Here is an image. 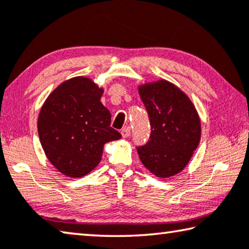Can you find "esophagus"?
Returning <instances> with one entry per match:
<instances>
[{"label":"esophagus","mask_w":249,"mask_h":249,"mask_svg":"<svg viewBox=\"0 0 249 249\" xmlns=\"http://www.w3.org/2000/svg\"><path fill=\"white\" fill-rule=\"evenodd\" d=\"M122 136L124 137V139H126V137L129 136V134H131V127L129 126H125V127L122 128Z\"/></svg>","instance_id":"obj_1"}]
</instances>
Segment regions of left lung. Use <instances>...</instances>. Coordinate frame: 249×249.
Segmentation results:
<instances>
[{
    "mask_svg": "<svg viewBox=\"0 0 249 249\" xmlns=\"http://www.w3.org/2000/svg\"><path fill=\"white\" fill-rule=\"evenodd\" d=\"M148 113L151 135L137 146L144 166L159 177L179 173L191 160L200 140V121L195 106L181 90L167 81L140 88Z\"/></svg>",
    "mask_w": 249,
    "mask_h": 249,
    "instance_id": "1",
    "label": "left lung"
}]
</instances>
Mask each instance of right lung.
<instances>
[{"label": "right lung", "mask_w": 249, "mask_h": 249, "mask_svg": "<svg viewBox=\"0 0 249 249\" xmlns=\"http://www.w3.org/2000/svg\"><path fill=\"white\" fill-rule=\"evenodd\" d=\"M103 89L86 77H74L55 89L39 112L37 131L47 159L70 177L97 166L107 142L122 135L110 127V113L101 103Z\"/></svg>", "instance_id": "obj_1"}]
</instances>
